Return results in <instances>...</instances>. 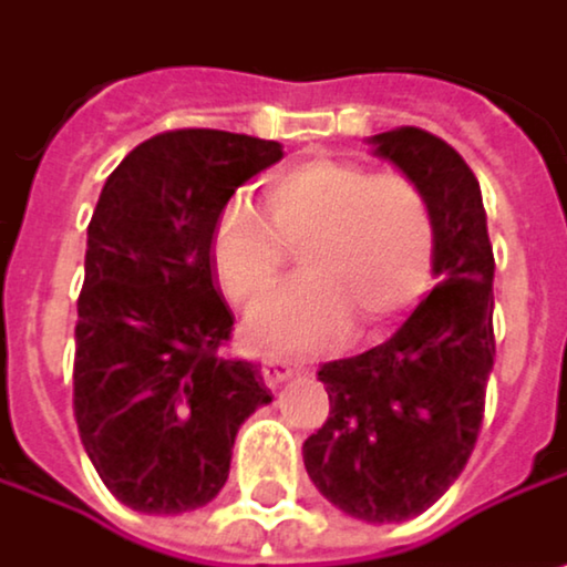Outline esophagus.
I'll return each mask as SVG.
<instances>
[{
	"instance_id": "esophagus-1",
	"label": "esophagus",
	"mask_w": 567,
	"mask_h": 567,
	"mask_svg": "<svg viewBox=\"0 0 567 567\" xmlns=\"http://www.w3.org/2000/svg\"><path fill=\"white\" fill-rule=\"evenodd\" d=\"M296 373V362L289 355H278V352H268L261 359V380L268 386H278V383H286L289 377Z\"/></svg>"
}]
</instances>
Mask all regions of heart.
I'll return each mask as SVG.
<instances>
[{
  "label": "heart",
  "instance_id": "obj_1",
  "mask_svg": "<svg viewBox=\"0 0 567 567\" xmlns=\"http://www.w3.org/2000/svg\"><path fill=\"white\" fill-rule=\"evenodd\" d=\"M261 218L228 200L212 225V265L231 302H255L303 245L307 278L265 297L245 319L268 349H322L359 319L373 332L430 286L436 228L423 187L403 171H373L342 157H306L265 187Z\"/></svg>",
  "mask_w": 567,
  "mask_h": 567
}]
</instances>
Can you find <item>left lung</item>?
<instances>
[{
    "mask_svg": "<svg viewBox=\"0 0 567 567\" xmlns=\"http://www.w3.org/2000/svg\"><path fill=\"white\" fill-rule=\"evenodd\" d=\"M433 212V292L383 342L319 370L326 423L302 443L312 484L359 520H406L464 471L494 370V248L467 161L420 127L370 141Z\"/></svg>",
    "mask_w": 567,
    "mask_h": 567,
    "instance_id": "1",
    "label": "left lung"
}]
</instances>
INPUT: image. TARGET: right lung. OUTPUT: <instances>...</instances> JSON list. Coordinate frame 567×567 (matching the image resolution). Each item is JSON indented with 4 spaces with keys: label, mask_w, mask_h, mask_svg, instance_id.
Segmentation results:
<instances>
[{
    "label": "right lung",
    "mask_w": 567,
    "mask_h": 567,
    "mask_svg": "<svg viewBox=\"0 0 567 567\" xmlns=\"http://www.w3.org/2000/svg\"><path fill=\"white\" fill-rule=\"evenodd\" d=\"M275 161V141L164 131L100 190L76 302L73 413L100 481L134 511L208 504L228 481L238 426L271 403L248 359L221 355L235 316L208 241L228 197Z\"/></svg>",
    "instance_id": "right-lung-1"
}]
</instances>
